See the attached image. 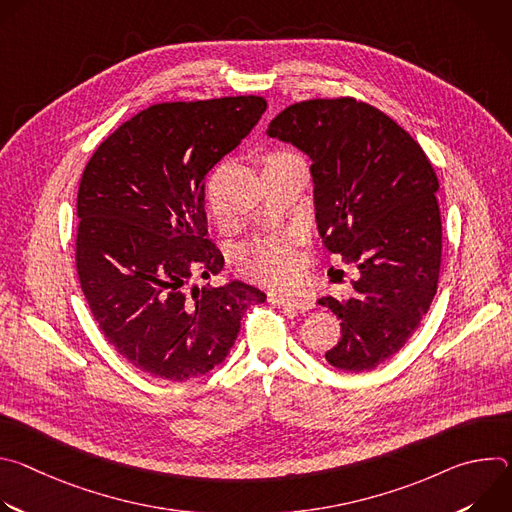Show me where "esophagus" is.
I'll list each match as a JSON object with an SVG mask.
<instances>
[{
    "instance_id": "obj_1",
    "label": "esophagus",
    "mask_w": 512,
    "mask_h": 512,
    "mask_svg": "<svg viewBox=\"0 0 512 512\" xmlns=\"http://www.w3.org/2000/svg\"><path fill=\"white\" fill-rule=\"evenodd\" d=\"M269 302L285 308H296V310H310L314 306L312 298L308 296H287V294H271Z\"/></svg>"
}]
</instances>
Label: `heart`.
I'll list each match as a JSON object with an SVG mask.
<instances>
[{
    "label": "heart",
    "instance_id": "1",
    "mask_svg": "<svg viewBox=\"0 0 512 512\" xmlns=\"http://www.w3.org/2000/svg\"><path fill=\"white\" fill-rule=\"evenodd\" d=\"M296 154L275 152L265 158V170L296 160ZM239 267L243 273L261 279L271 285H279L291 279L296 271V255L291 245L279 237H267L251 243L239 255Z\"/></svg>",
    "mask_w": 512,
    "mask_h": 512
}]
</instances>
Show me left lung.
Listing matches in <instances>:
<instances>
[{
    "instance_id": "left-lung-1",
    "label": "left lung",
    "mask_w": 512,
    "mask_h": 512,
    "mask_svg": "<svg viewBox=\"0 0 512 512\" xmlns=\"http://www.w3.org/2000/svg\"><path fill=\"white\" fill-rule=\"evenodd\" d=\"M265 133L312 160L318 233L360 273L350 300H318L342 328L326 360L350 373L377 369L405 346L437 291L440 182L403 127L356 99L289 105Z\"/></svg>"
}]
</instances>
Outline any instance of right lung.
Segmentation results:
<instances>
[{"label":"right lung","mask_w":512,"mask_h":512,"mask_svg":"<svg viewBox=\"0 0 512 512\" xmlns=\"http://www.w3.org/2000/svg\"><path fill=\"white\" fill-rule=\"evenodd\" d=\"M261 97L152 105L89 160L77 198V271L109 344L135 369L182 383L221 364L251 304L239 279L190 285L225 267L206 239L204 178L257 125Z\"/></svg>","instance_id":"add662e5"}]
</instances>
